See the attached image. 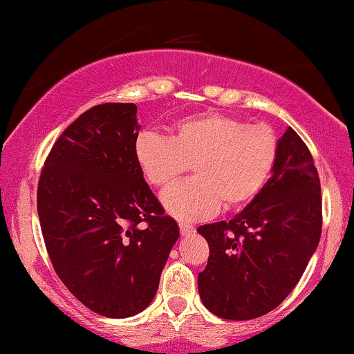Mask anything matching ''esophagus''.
Masks as SVG:
<instances>
[{
  "label": "esophagus",
  "instance_id": "34e87169",
  "mask_svg": "<svg viewBox=\"0 0 354 354\" xmlns=\"http://www.w3.org/2000/svg\"><path fill=\"white\" fill-rule=\"evenodd\" d=\"M178 229H180V234L183 236L195 234V227H193L192 224H187V222H178Z\"/></svg>",
  "mask_w": 354,
  "mask_h": 354
}]
</instances>
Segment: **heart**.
<instances>
[{"mask_svg": "<svg viewBox=\"0 0 354 354\" xmlns=\"http://www.w3.org/2000/svg\"><path fill=\"white\" fill-rule=\"evenodd\" d=\"M135 159L153 187H166L188 169L195 177L164 190L166 209L178 219H205L222 203L229 209L248 205L268 185L279 158V140L268 125H253L222 113L177 120L166 138L142 132Z\"/></svg>", "mask_w": 354, "mask_h": 354, "instance_id": "obj_1", "label": "heart"}]
</instances>
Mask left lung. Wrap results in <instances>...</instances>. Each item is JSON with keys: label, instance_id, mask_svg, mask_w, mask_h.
Masks as SVG:
<instances>
[{"label": "left lung", "instance_id": "1", "mask_svg": "<svg viewBox=\"0 0 354 354\" xmlns=\"http://www.w3.org/2000/svg\"><path fill=\"white\" fill-rule=\"evenodd\" d=\"M322 196L306 143L292 127L263 192L229 222L198 227L209 258L198 292L212 314L248 321L277 308L295 288L317 248Z\"/></svg>", "mask_w": 354, "mask_h": 354}]
</instances>
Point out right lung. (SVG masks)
I'll return each instance as SVG.
<instances>
[{"label": "right lung", "mask_w": 354, "mask_h": 354, "mask_svg": "<svg viewBox=\"0 0 354 354\" xmlns=\"http://www.w3.org/2000/svg\"><path fill=\"white\" fill-rule=\"evenodd\" d=\"M138 130L133 103L85 111L53 145L37 190L57 277L86 308L113 319L153 301L180 234L135 159Z\"/></svg>", "instance_id": "right-lung-1"}]
</instances>
